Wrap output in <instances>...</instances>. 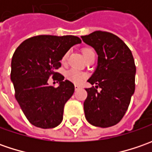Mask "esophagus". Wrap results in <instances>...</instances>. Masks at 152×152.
Returning <instances> with one entry per match:
<instances>
[{
	"label": "esophagus",
	"mask_w": 152,
	"mask_h": 152,
	"mask_svg": "<svg viewBox=\"0 0 152 152\" xmlns=\"http://www.w3.org/2000/svg\"><path fill=\"white\" fill-rule=\"evenodd\" d=\"M74 88H75V90L77 91V90H79V89H80V88H81V86H80V85H74Z\"/></svg>",
	"instance_id": "esophagus-1"
}]
</instances>
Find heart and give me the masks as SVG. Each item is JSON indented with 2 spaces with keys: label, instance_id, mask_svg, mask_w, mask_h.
Wrapping results in <instances>:
<instances>
[{
  "label": "heart",
  "instance_id": "heart-1",
  "mask_svg": "<svg viewBox=\"0 0 152 152\" xmlns=\"http://www.w3.org/2000/svg\"><path fill=\"white\" fill-rule=\"evenodd\" d=\"M82 53H83V55L85 56V59H87L91 55L95 54L93 49H91L90 47H85V48H84L82 50ZM67 55H68L67 52H66L63 55L62 58H61V61L62 62H64V61L67 60ZM66 77H67V80L73 82L74 84H81L86 79V74L85 73H83V72L78 71L76 69H70L66 73Z\"/></svg>",
  "mask_w": 152,
  "mask_h": 152
}]
</instances>
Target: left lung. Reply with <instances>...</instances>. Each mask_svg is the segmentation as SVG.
Returning <instances> with one entry per match:
<instances>
[{"mask_svg":"<svg viewBox=\"0 0 152 152\" xmlns=\"http://www.w3.org/2000/svg\"><path fill=\"white\" fill-rule=\"evenodd\" d=\"M81 38L98 55L96 69L88 79L96 85L85 89V118L96 127L116 125L126 113L135 89L136 67L131 50L112 33L95 31Z\"/></svg>","mask_w":152,"mask_h":152,"instance_id":"1","label":"left lung"}]
</instances>
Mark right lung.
<instances>
[{
	"label": "right lung",
	"instance_id": "obj_1",
	"mask_svg": "<svg viewBox=\"0 0 152 152\" xmlns=\"http://www.w3.org/2000/svg\"><path fill=\"white\" fill-rule=\"evenodd\" d=\"M81 43L74 35H37L27 39L16 49L12 58L11 80L15 98L33 125L52 129L62 121L66 102L73 96L74 85L56 72L63 55ZM52 77L60 85H48Z\"/></svg>",
	"mask_w": 152,
	"mask_h": 152
}]
</instances>
